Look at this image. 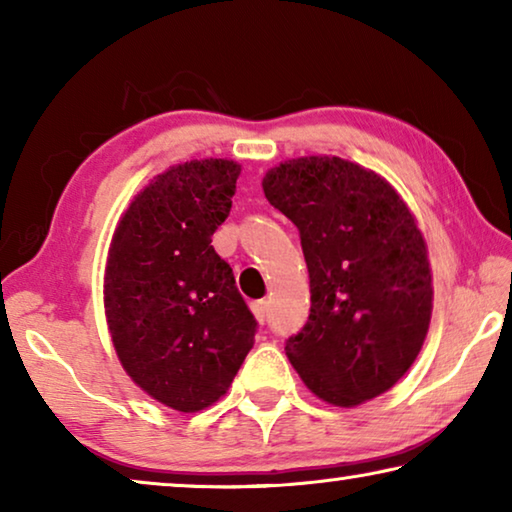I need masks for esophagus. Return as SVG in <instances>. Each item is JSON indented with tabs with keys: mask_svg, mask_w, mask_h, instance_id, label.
Instances as JSON below:
<instances>
[{
	"mask_svg": "<svg viewBox=\"0 0 512 512\" xmlns=\"http://www.w3.org/2000/svg\"><path fill=\"white\" fill-rule=\"evenodd\" d=\"M253 314L259 320V325H264V320L268 316V300H257L253 302Z\"/></svg>",
	"mask_w": 512,
	"mask_h": 512,
	"instance_id": "obj_1",
	"label": "esophagus"
}]
</instances>
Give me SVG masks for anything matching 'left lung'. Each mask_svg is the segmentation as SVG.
<instances>
[{
	"instance_id": "1",
	"label": "left lung",
	"mask_w": 512,
	"mask_h": 512,
	"mask_svg": "<svg viewBox=\"0 0 512 512\" xmlns=\"http://www.w3.org/2000/svg\"><path fill=\"white\" fill-rule=\"evenodd\" d=\"M264 194L300 232L311 307L287 357L307 388L357 406L413 366L431 318L422 232L395 189L341 158H298L266 173Z\"/></svg>"
}]
</instances>
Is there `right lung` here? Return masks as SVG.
Here are the masks:
<instances>
[{
  "label": "right lung",
  "mask_w": 512,
  "mask_h": 512,
  "mask_svg": "<svg viewBox=\"0 0 512 512\" xmlns=\"http://www.w3.org/2000/svg\"><path fill=\"white\" fill-rule=\"evenodd\" d=\"M241 167L192 160L135 196L112 237L103 302L121 366L142 391L194 413L225 395L257 320L212 246Z\"/></svg>",
  "instance_id": "add662e5"
}]
</instances>
